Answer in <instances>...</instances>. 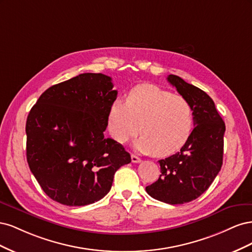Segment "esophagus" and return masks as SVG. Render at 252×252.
Wrapping results in <instances>:
<instances>
[{
  "label": "esophagus",
  "instance_id": "esophagus-1",
  "mask_svg": "<svg viewBox=\"0 0 252 252\" xmlns=\"http://www.w3.org/2000/svg\"><path fill=\"white\" fill-rule=\"evenodd\" d=\"M131 161H132V163H140L141 162V158L138 156L131 155Z\"/></svg>",
  "mask_w": 252,
  "mask_h": 252
}]
</instances>
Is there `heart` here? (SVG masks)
Returning a JSON list of instances; mask_svg holds the SVG:
<instances>
[{"instance_id":"obj_1","label":"heart","mask_w":252,"mask_h":252,"mask_svg":"<svg viewBox=\"0 0 252 252\" xmlns=\"http://www.w3.org/2000/svg\"><path fill=\"white\" fill-rule=\"evenodd\" d=\"M108 130L124 144L142 133L135 148L142 154L167 157L180 150L192 130V108L184 96L155 85H140L126 101H114L108 112Z\"/></svg>"}]
</instances>
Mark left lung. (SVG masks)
<instances>
[{"label": "left lung", "instance_id": "1", "mask_svg": "<svg viewBox=\"0 0 252 252\" xmlns=\"http://www.w3.org/2000/svg\"><path fill=\"white\" fill-rule=\"evenodd\" d=\"M167 81L191 106L194 128L179 152L159 159L161 174L146 191L158 201L177 205L195 200L216 179L223 164L226 127L205 91L174 74Z\"/></svg>", "mask_w": 252, "mask_h": 252}]
</instances>
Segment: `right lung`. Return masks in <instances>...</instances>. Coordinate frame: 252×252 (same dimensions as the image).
Returning a JSON list of instances; mask_svg holds the SVG:
<instances>
[{
	"mask_svg": "<svg viewBox=\"0 0 252 252\" xmlns=\"http://www.w3.org/2000/svg\"><path fill=\"white\" fill-rule=\"evenodd\" d=\"M111 78L82 73L49 87L26 122V156L50 199L85 206L109 192L121 166L131 162L120 143L106 138L108 112L116 101Z\"/></svg>",
	"mask_w": 252,
	"mask_h": 252,
	"instance_id": "obj_1",
	"label": "right lung"
}]
</instances>
